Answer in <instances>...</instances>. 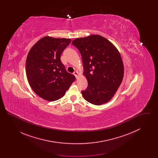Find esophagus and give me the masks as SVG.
<instances>
[{"mask_svg": "<svg viewBox=\"0 0 158 158\" xmlns=\"http://www.w3.org/2000/svg\"><path fill=\"white\" fill-rule=\"evenodd\" d=\"M73 75L75 76L76 79H78V77H79V73H78L77 72H75L73 73Z\"/></svg>", "mask_w": 158, "mask_h": 158, "instance_id": "obj_1", "label": "esophagus"}]
</instances>
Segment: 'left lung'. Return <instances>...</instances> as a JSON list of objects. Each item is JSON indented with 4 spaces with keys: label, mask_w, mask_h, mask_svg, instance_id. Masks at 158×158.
<instances>
[{
    "label": "left lung",
    "mask_w": 158,
    "mask_h": 158,
    "mask_svg": "<svg viewBox=\"0 0 158 158\" xmlns=\"http://www.w3.org/2000/svg\"><path fill=\"white\" fill-rule=\"evenodd\" d=\"M81 53L83 74L88 85L83 98L94 105L109 101L123 81L124 66L120 54L113 44L101 35L78 38L72 42Z\"/></svg>",
    "instance_id": "1"
}]
</instances>
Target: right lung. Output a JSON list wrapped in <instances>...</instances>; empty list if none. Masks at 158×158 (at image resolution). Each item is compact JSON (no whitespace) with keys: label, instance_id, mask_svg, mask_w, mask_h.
<instances>
[{"label":"right lung","instance_id":"obj_1","mask_svg":"<svg viewBox=\"0 0 158 158\" xmlns=\"http://www.w3.org/2000/svg\"><path fill=\"white\" fill-rule=\"evenodd\" d=\"M70 41V39L47 36L31 48L26 60V74L31 88L41 98L56 101L75 81V76L68 73L60 60Z\"/></svg>","mask_w":158,"mask_h":158}]
</instances>
